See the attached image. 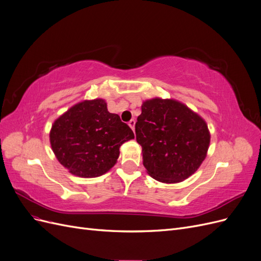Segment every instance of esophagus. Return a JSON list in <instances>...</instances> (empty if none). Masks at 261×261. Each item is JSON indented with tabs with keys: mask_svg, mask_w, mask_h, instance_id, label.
Returning a JSON list of instances; mask_svg holds the SVG:
<instances>
[{
	"mask_svg": "<svg viewBox=\"0 0 261 261\" xmlns=\"http://www.w3.org/2000/svg\"><path fill=\"white\" fill-rule=\"evenodd\" d=\"M135 120H130L129 122H128V125H129V127L133 129V130H135Z\"/></svg>",
	"mask_w": 261,
	"mask_h": 261,
	"instance_id": "34e87169",
	"label": "esophagus"
}]
</instances>
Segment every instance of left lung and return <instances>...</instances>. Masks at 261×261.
Returning <instances> with one entry per match:
<instances>
[{"instance_id": "8db88e82", "label": "left lung", "mask_w": 261, "mask_h": 261, "mask_svg": "<svg viewBox=\"0 0 261 261\" xmlns=\"http://www.w3.org/2000/svg\"><path fill=\"white\" fill-rule=\"evenodd\" d=\"M135 130L148 174L167 184L178 183L194 174L210 144L203 118L173 99L146 100Z\"/></svg>"}]
</instances>
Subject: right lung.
<instances>
[{"mask_svg": "<svg viewBox=\"0 0 261 261\" xmlns=\"http://www.w3.org/2000/svg\"><path fill=\"white\" fill-rule=\"evenodd\" d=\"M133 130L103 99L85 100L54 121L50 144L59 162L80 177H97L114 167L120 147L134 139Z\"/></svg>", "mask_w": 261, "mask_h": 261, "instance_id": "1", "label": "right lung"}]
</instances>
